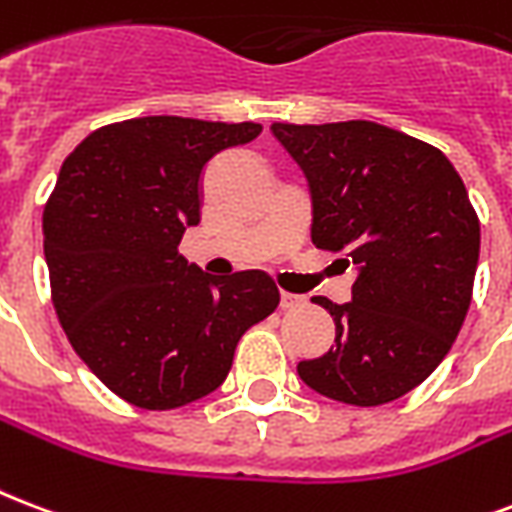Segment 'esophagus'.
<instances>
[{
  "instance_id": "34e87169",
  "label": "esophagus",
  "mask_w": 512,
  "mask_h": 512,
  "mask_svg": "<svg viewBox=\"0 0 512 512\" xmlns=\"http://www.w3.org/2000/svg\"><path fill=\"white\" fill-rule=\"evenodd\" d=\"M306 303V298L303 295H295V292H279V306L282 308H298Z\"/></svg>"
}]
</instances>
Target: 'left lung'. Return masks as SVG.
Wrapping results in <instances>:
<instances>
[{
	"label": "left lung",
	"instance_id": "obj_1",
	"mask_svg": "<svg viewBox=\"0 0 512 512\" xmlns=\"http://www.w3.org/2000/svg\"><path fill=\"white\" fill-rule=\"evenodd\" d=\"M271 131L306 174L311 241L357 271L349 303L311 298L335 343L298 376L338 403H392L438 368L467 317L481 252L467 187L438 147L370 120Z\"/></svg>",
	"mask_w": 512,
	"mask_h": 512
}]
</instances>
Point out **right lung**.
Returning a JSON list of instances; mask_svg holds the SVG:
<instances>
[{
    "label": "right lung",
    "instance_id": "1",
    "mask_svg": "<svg viewBox=\"0 0 512 512\" xmlns=\"http://www.w3.org/2000/svg\"><path fill=\"white\" fill-rule=\"evenodd\" d=\"M260 123L177 115L112 123L74 147L42 214L58 322L101 384L169 411L225 381L236 343L279 306L268 273L214 279L177 247L201 220V171Z\"/></svg>",
    "mask_w": 512,
    "mask_h": 512
}]
</instances>
